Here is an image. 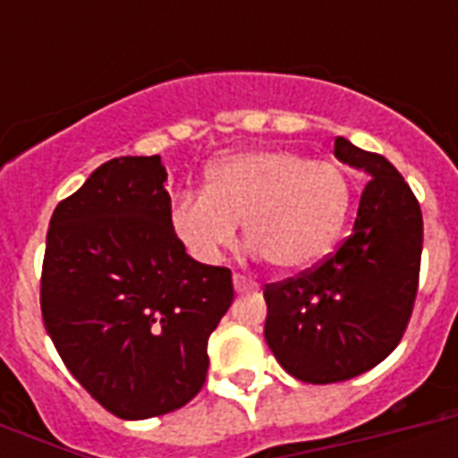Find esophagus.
Here are the masks:
<instances>
[{"mask_svg":"<svg viewBox=\"0 0 458 458\" xmlns=\"http://www.w3.org/2000/svg\"><path fill=\"white\" fill-rule=\"evenodd\" d=\"M233 283H235L237 293H250V290H259V283H254V280H250V278H244V276H240V273H235V276H233Z\"/></svg>","mask_w":458,"mask_h":458,"instance_id":"obj_1","label":"esophagus"}]
</instances>
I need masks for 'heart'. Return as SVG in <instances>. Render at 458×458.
Listing matches in <instances>:
<instances>
[{
	"instance_id": "heart-1",
	"label": "heart",
	"mask_w": 458,
	"mask_h": 458,
	"mask_svg": "<svg viewBox=\"0 0 458 458\" xmlns=\"http://www.w3.org/2000/svg\"><path fill=\"white\" fill-rule=\"evenodd\" d=\"M352 187L333 161L290 149H257L221 158L204 192H182L171 228L197 261H216L244 223L247 242L280 271H301L333 250L347 221Z\"/></svg>"
}]
</instances>
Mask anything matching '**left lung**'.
I'll list each match as a JSON object with an SVG mask.
<instances>
[{"instance_id": "1", "label": "left lung", "mask_w": 458, "mask_h": 458, "mask_svg": "<svg viewBox=\"0 0 458 458\" xmlns=\"http://www.w3.org/2000/svg\"><path fill=\"white\" fill-rule=\"evenodd\" d=\"M335 157L369 173L352 235L300 276L264 287L266 342L301 383H342L397 347L419 293L423 214L380 154L335 140Z\"/></svg>"}]
</instances>
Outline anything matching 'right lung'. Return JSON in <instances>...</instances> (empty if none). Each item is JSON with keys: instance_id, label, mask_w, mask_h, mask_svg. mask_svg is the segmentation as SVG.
Listing matches in <instances>:
<instances>
[{"instance_id": "right-lung-1", "label": "right lung", "mask_w": 458, "mask_h": 458, "mask_svg": "<svg viewBox=\"0 0 458 458\" xmlns=\"http://www.w3.org/2000/svg\"><path fill=\"white\" fill-rule=\"evenodd\" d=\"M161 157H118L59 201L39 306L71 376L118 419L185 406L204 387L208 335L233 273L194 261L171 228Z\"/></svg>"}]
</instances>
